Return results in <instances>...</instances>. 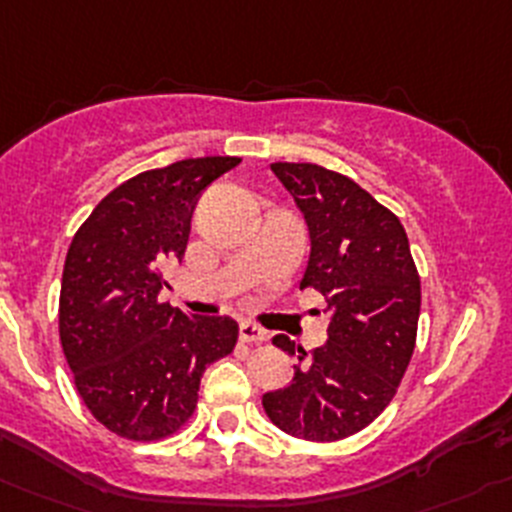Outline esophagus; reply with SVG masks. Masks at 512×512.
Wrapping results in <instances>:
<instances>
[{"label": "esophagus", "instance_id": "obj_1", "mask_svg": "<svg viewBox=\"0 0 512 512\" xmlns=\"http://www.w3.org/2000/svg\"><path fill=\"white\" fill-rule=\"evenodd\" d=\"M240 338H242V343H262L267 338V333L262 331V328H257L255 323H242Z\"/></svg>", "mask_w": 512, "mask_h": 512}]
</instances>
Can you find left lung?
Returning a JSON list of instances; mask_svg holds the SVG:
<instances>
[{"instance_id": "left-lung-1", "label": "left lung", "mask_w": 512, "mask_h": 512, "mask_svg": "<svg viewBox=\"0 0 512 512\" xmlns=\"http://www.w3.org/2000/svg\"><path fill=\"white\" fill-rule=\"evenodd\" d=\"M272 171L308 222L300 290L326 300L328 343L303 364V348L275 338L303 366L290 386L262 396V407L293 437L336 442L369 427L394 399L417 346L422 280L399 217L356 181L318 164L275 161Z\"/></svg>"}]
</instances>
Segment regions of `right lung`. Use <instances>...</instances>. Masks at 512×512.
<instances>
[{"instance_id":"1","label":"right lung","mask_w":512,"mask_h":512,"mask_svg":"<svg viewBox=\"0 0 512 512\" xmlns=\"http://www.w3.org/2000/svg\"><path fill=\"white\" fill-rule=\"evenodd\" d=\"M240 161L204 156L141 171L100 199L70 242L62 353L88 412L116 437L156 442L186 427L204 369L237 346L232 318H189L159 293L202 191Z\"/></svg>"}]
</instances>
